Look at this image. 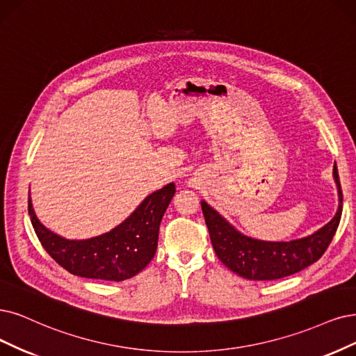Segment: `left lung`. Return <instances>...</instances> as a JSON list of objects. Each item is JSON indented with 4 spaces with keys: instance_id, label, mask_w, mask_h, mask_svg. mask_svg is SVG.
<instances>
[{
    "instance_id": "8db88e82",
    "label": "left lung",
    "mask_w": 356,
    "mask_h": 356,
    "mask_svg": "<svg viewBox=\"0 0 356 356\" xmlns=\"http://www.w3.org/2000/svg\"><path fill=\"white\" fill-rule=\"evenodd\" d=\"M333 176L339 192L336 216L320 230L291 242H266L252 239L236 230L214 208L201 201L209 238L218 259L233 273L248 280H275L287 277L318 261L330 245L341 217V193L337 167Z\"/></svg>"
}]
</instances>
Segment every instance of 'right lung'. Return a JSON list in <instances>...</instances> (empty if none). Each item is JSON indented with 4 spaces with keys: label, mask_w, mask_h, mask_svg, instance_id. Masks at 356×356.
<instances>
[{
    "label": "right lung",
    "mask_w": 356,
    "mask_h": 356,
    "mask_svg": "<svg viewBox=\"0 0 356 356\" xmlns=\"http://www.w3.org/2000/svg\"><path fill=\"white\" fill-rule=\"evenodd\" d=\"M176 192L175 183L152 192L122 225L85 241H69L38 220L29 196V216L39 242L51 258L74 275L122 282L147 267L155 255L158 232Z\"/></svg>",
    "instance_id": "add662e5"
}]
</instances>
